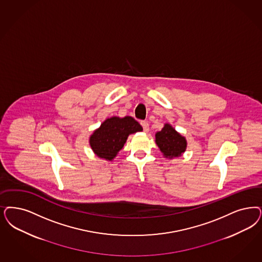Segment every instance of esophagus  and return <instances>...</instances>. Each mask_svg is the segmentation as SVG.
<instances>
[{
	"label": "esophagus",
	"instance_id": "obj_1",
	"mask_svg": "<svg viewBox=\"0 0 262 262\" xmlns=\"http://www.w3.org/2000/svg\"><path fill=\"white\" fill-rule=\"evenodd\" d=\"M140 125L142 126V127H143V130L146 132V133L149 130V124H148V122H147V121H141V122H140Z\"/></svg>",
	"mask_w": 262,
	"mask_h": 262
}]
</instances>
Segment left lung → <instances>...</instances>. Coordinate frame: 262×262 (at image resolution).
Segmentation results:
<instances>
[{
    "label": "left lung",
    "instance_id": "obj_1",
    "mask_svg": "<svg viewBox=\"0 0 262 262\" xmlns=\"http://www.w3.org/2000/svg\"><path fill=\"white\" fill-rule=\"evenodd\" d=\"M156 143L167 159L180 157L186 151L187 140L169 124H165L161 132L156 134Z\"/></svg>",
    "mask_w": 262,
    "mask_h": 262
}]
</instances>
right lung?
<instances>
[{
  "mask_svg": "<svg viewBox=\"0 0 262 262\" xmlns=\"http://www.w3.org/2000/svg\"><path fill=\"white\" fill-rule=\"evenodd\" d=\"M142 129L130 116L108 118L90 136L91 148L100 159L112 161L124 147L127 136Z\"/></svg>",
  "mask_w": 262,
  "mask_h": 262,
  "instance_id": "obj_1",
  "label": "right lung"
}]
</instances>
